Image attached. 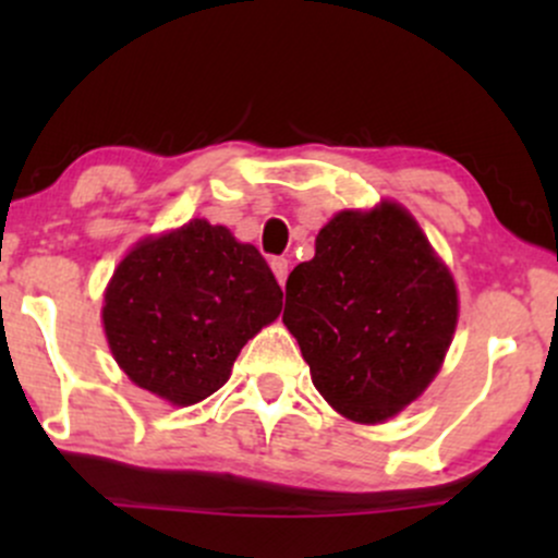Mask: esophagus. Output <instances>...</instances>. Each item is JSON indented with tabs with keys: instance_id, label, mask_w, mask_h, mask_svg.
Here are the masks:
<instances>
[{
	"instance_id": "34e87169",
	"label": "esophagus",
	"mask_w": 558,
	"mask_h": 558,
	"mask_svg": "<svg viewBox=\"0 0 558 558\" xmlns=\"http://www.w3.org/2000/svg\"><path fill=\"white\" fill-rule=\"evenodd\" d=\"M270 267H272L275 278H278V283L283 286L286 278H288V267H291V262H288L286 257H275V259L270 262Z\"/></svg>"
}]
</instances>
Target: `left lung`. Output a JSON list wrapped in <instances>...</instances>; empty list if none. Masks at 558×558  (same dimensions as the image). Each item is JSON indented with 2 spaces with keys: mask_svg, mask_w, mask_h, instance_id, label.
Instances as JSON below:
<instances>
[{
  "mask_svg": "<svg viewBox=\"0 0 558 558\" xmlns=\"http://www.w3.org/2000/svg\"><path fill=\"white\" fill-rule=\"evenodd\" d=\"M457 317L451 272L396 202L338 213L286 283L283 323L312 383L364 425L393 417L430 386Z\"/></svg>",
  "mask_w": 558,
  "mask_h": 558,
  "instance_id": "8db88e82",
  "label": "left lung"
}]
</instances>
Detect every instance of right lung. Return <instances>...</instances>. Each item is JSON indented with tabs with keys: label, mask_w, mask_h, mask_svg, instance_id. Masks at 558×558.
Wrapping results in <instances>:
<instances>
[{
	"label": "right lung",
	"mask_w": 558,
	"mask_h": 558,
	"mask_svg": "<svg viewBox=\"0 0 558 558\" xmlns=\"http://www.w3.org/2000/svg\"><path fill=\"white\" fill-rule=\"evenodd\" d=\"M283 291L252 243L191 220L128 252L105 291L114 362L172 407H191L230 377L248 338L278 319Z\"/></svg>",
	"instance_id": "obj_1"
}]
</instances>
